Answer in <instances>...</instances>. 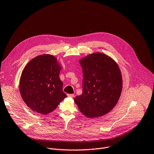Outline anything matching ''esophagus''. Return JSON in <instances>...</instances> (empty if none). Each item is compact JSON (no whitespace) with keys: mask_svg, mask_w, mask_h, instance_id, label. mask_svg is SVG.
<instances>
[{"mask_svg":"<svg viewBox=\"0 0 154 154\" xmlns=\"http://www.w3.org/2000/svg\"><path fill=\"white\" fill-rule=\"evenodd\" d=\"M67 96L70 97H74L75 96V95L74 94H67Z\"/></svg>","mask_w":154,"mask_h":154,"instance_id":"34e87169","label":"esophagus"}]
</instances>
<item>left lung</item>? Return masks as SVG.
<instances>
[{
	"label": "left lung",
	"mask_w": 154,
	"mask_h": 154,
	"mask_svg": "<svg viewBox=\"0 0 154 154\" xmlns=\"http://www.w3.org/2000/svg\"><path fill=\"white\" fill-rule=\"evenodd\" d=\"M83 71L82 94L74 98L79 109L88 118L104 116L117 104L122 90L120 70L114 60L101 53L80 60Z\"/></svg>",
	"instance_id": "left-lung-1"
}]
</instances>
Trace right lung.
Listing matches in <instances>:
<instances>
[{
  "instance_id": "right-lung-1",
  "label": "right lung",
  "mask_w": 154,
  "mask_h": 154,
  "mask_svg": "<svg viewBox=\"0 0 154 154\" xmlns=\"http://www.w3.org/2000/svg\"><path fill=\"white\" fill-rule=\"evenodd\" d=\"M61 69L51 54H42L31 60L22 72L20 91L26 104L41 114L51 112L67 97L59 77Z\"/></svg>"
}]
</instances>
